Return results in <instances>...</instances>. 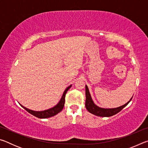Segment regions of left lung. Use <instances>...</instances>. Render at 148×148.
Instances as JSON below:
<instances>
[{
    "label": "left lung",
    "mask_w": 148,
    "mask_h": 148,
    "mask_svg": "<svg viewBox=\"0 0 148 148\" xmlns=\"http://www.w3.org/2000/svg\"><path fill=\"white\" fill-rule=\"evenodd\" d=\"M86 107L87 110H88L90 113L94 114L95 116H100V117H110L117 114L118 112L121 111L123 108H125L129 103L130 101H131L132 98V97L129 102H127L126 104L123 105L121 106L116 108L107 109V108H102L97 106V105H95L94 104V102L91 99V95L89 93V89L87 86H86Z\"/></svg>",
    "instance_id": "left-lung-1"
}]
</instances>
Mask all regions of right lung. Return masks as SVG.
<instances>
[{
	"mask_svg": "<svg viewBox=\"0 0 148 148\" xmlns=\"http://www.w3.org/2000/svg\"><path fill=\"white\" fill-rule=\"evenodd\" d=\"M72 86V85L71 86H69L67 88L65 89V91L63 92V95H62V96L61 97V100H60V101L58 104H57L56 106H54L53 108H51L48 109V110H44V111H40V112H36V111H33V110H29L28 108H27L24 107L21 105V106L23 108L30 113L32 115H33L34 116L36 117H38V118H40V119H45V118H48V117H51L52 116H56V114H57L58 113H59L60 112L62 111V110L63 109V107H64V102H65V95H66V92L68 91V90L71 88Z\"/></svg>",
	"mask_w": 148,
	"mask_h": 148,
	"instance_id": "add662e5",
	"label": "right lung"
}]
</instances>
